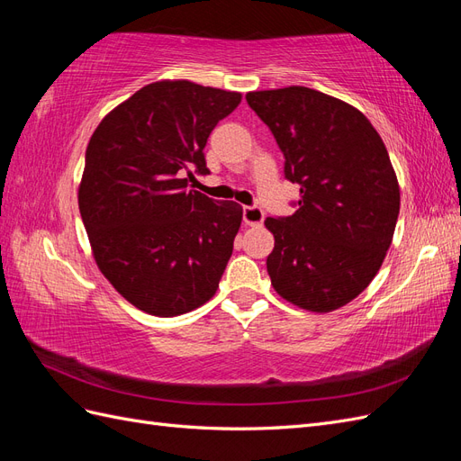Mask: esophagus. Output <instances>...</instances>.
<instances>
[{
  "instance_id": "esophagus-1",
  "label": "esophagus",
  "mask_w": 461,
  "mask_h": 461,
  "mask_svg": "<svg viewBox=\"0 0 461 461\" xmlns=\"http://www.w3.org/2000/svg\"><path fill=\"white\" fill-rule=\"evenodd\" d=\"M242 219H244L246 225H249V227L261 225L263 219H265L263 209L258 207V205H246V207L242 209Z\"/></svg>"
}]
</instances>
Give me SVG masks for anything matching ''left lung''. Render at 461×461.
Here are the masks:
<instances>
[{
	"label": "left lung",
	"mask_w": 461,
	"mask_h": 461,
	"mask_svg": "<svg viewBox=\"0 0 461 461\" xmlns=\"http://www.w3.org/2000/svg\"><path fill=\"white\" fill-rule=\"evenodd\" d=\"M300 185L296 212L267 217L278 296L327 313L364 292L381 269L400 213V186L379 132L337 97L305 86L248 92Z\"/></svg>",
	"instance_id": "1"
}]
</instances>
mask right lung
Listing matches in <instances>:
<instances>
[{
	"label": "right lung",
	"instance_id": "obj_1",
	"mask_svg": "<svg viewBox=\"0 0 461 461\" xmlns=\"http://www.w3.org/2000/svg\"><path fill=\"white\" fill-rule=\"evenodd\" d=\"M242 95L190 80L153 82L94 131L78 207L94 259L138 310L175 317L219 288L242 222L236 202L186 190L207 175L203 148Z\"/></svg>",
	"mask_w": 461,
	"mask_h": 461
}]
</instances>
